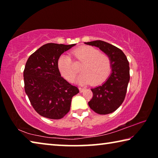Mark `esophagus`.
<instances>
[{
	"label": "esophagus",
	"mask_w": 158,
	"mask_h": 158,
	"mask_svg": "<svg viewBox=\"0 0 158 158\" xmlns=\"http://www.w3.org/2000/svg\"><path fill=\"white\" fill-rule=\"evenodd\" d=\"M84 90H85V89H84V88H81V87H79V90H80V92H81V93H82V92H84Z\"/></svg>",
	"instance_id": "1"
}]
</instances>
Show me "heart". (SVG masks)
Returning <instances> with one entry per match:
<instances>
[{"instance_id":"obj_1","label":"heart","mask_w":158,"mask_h":158,"mask_svg":"<svg viewBox=\"0 0 158 158\" xmlns=\"http://www.w3.org/2000/svg\"><path fill=\"white\" fill-rule=\"evenodd\" d=\"M71 56L77 64H82V73L77 79L80 84H86L91 82L93 84H99L105 81L110 73L111 58L94 47H79L71 52ZM75 63L70 56L65 53L60 55L58 59V68L61 75L69 81H73L79 72Z\"/></svg>"}]
</instances>
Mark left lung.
Returning <instances> with one entry per match:
<instances>
[{"instance_id": "8db88e82", "label": "left lung", "mask_w": 158, "mask_h": 158, "mask_svg": "<svg viewBox=\"0 0 158 158\" xmlns=\"http://www.w3.org/2000/svg\"><path fill=\"white\" fill-rule=\"evenodd\" d=\"M85 44L98 47L109 56L112 72L102 84L91 89L93 98L89 102L90 108L101 115L111 114L122 105L130 81V66L126 56L118 48L107 42L95 40Z\"/></svg>"}]
</instances>
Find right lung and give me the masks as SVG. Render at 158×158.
I'll return each mask as SVG.
<instances>
[{"label":"right lung","instance_id":"add662e5","mask_svg":"<svg viewBox=\"0 0 158 158\" xmlns=\"http://www.w3.org/2000/svg\"><path fill=\"white\" fill-rule=\"evenodd\" d=\"M73 44L48 43L30 56L23 70L24 89L31 105L40 116L60 119L70 109L71 100L79 92L60 75L58 59Z\"/></svg>","mask_w":158,"mask_h":158}]
</instances>
